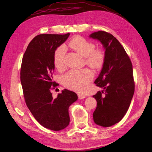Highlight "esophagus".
<instances>
[{"label":"esophagus","instance_id":"1","mask_svg":"<svg viewBox=\"0 0 152 152\" xmlns=\"http://www.w3.org/2000/svg\"><path fill=\"white\" fill-rule=\"evenodd\" d=\"M78 98H79V99H84L86 98V96L83 95V94H78Z\"/></svg>","mask_w":152,"mask_h":152}]
</instances>
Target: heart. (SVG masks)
Listing matches in <instances>:
<instances>
[{"instance_id": "b5f03b06", "label": "heart", "mask_w": 152, "mask_h": 152, "mask_svg": "<svg viewBox=\"0 0 152 152\" xmlns=\"http://www.w3.org/2000/svg\"><path fill=\"white\" fill-rule=\"evenodd\" d=\"M70 47L79 53L86 58L87 65L98 68L103 65L104 53L101 49H94L93 42L80 36L73 38L69 42ZM66 47L65 44L59 45L55 50L53 56L54 65L58 70L65 68V55ZM94 74L89 68L72 70L63 78V84L67 88L77 92H83L93 79Z\"/></svg>"}]
</instances>
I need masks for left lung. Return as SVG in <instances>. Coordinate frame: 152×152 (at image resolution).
I'll return each instance as SVG.
<instances>
[{
	"label": "left lung",
	"instance_id": "obj_1",
	"mask_svg": "<svg viewBox=\"0 0 152 152\" xmlns=\"http://www.w3.org/2000/svg\"><path fill=\"white\" fill-rule=\"evenodd\" d=\"M89 37L100 41L105 49L102 70L94 81L105 90L93 96L97 102L93 119L97 125L107 127L120 122L129 107L135 87L132 65L125 49L112 34L98 31Z\"/></svg>",
	"mask_w": 152,
	"mask_h": 152
}]
</instances>
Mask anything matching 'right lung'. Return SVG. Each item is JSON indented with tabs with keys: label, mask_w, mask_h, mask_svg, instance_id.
Here are the masks:
<instances>
[{
	"label": "right lung",
	"mask_w": 152,
	"mask_h": 152,
	"mask_svg": "<svg viewBox=\"0 0 152 152\" xmlns=\"http://www.w3.org/2000/svg\"><path fill=\"white\" fill-rule=\"evenodd\" d=\"M69 35H37L27 47L21 66L20 79L27 107L40 125L55 131L69 125V107L78 99L76 93L67 89L56 98L50 93L58 86L53 77L54 53Z\"/></svg>",
	"instance_id": "right-lung-1"
}]
</instances>
